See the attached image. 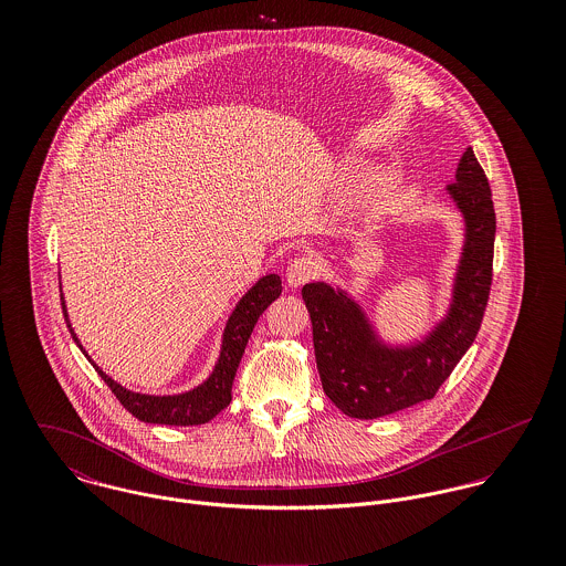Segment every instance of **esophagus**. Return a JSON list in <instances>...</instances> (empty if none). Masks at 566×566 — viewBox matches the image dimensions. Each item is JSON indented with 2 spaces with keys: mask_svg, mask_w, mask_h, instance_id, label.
<instances>
[{
  "mask_svg": "<svg viewBox=\"0 0 566 566\" xmlns=\"http://www.w3.org/2000/svg\"><path fill=\"white\" fill-rule=\"evenodd\" d=\"M316 270H318V263H316L314 256H310V254L296 256V259L287 265V272H285L287 285H290V287H301L303 283H307V281L316 274Z\"/></svg>",
  "mask_w": 566,
  "mask_h": 566,
  "instance_id": "obj_1",
  "label": "esophagus"
}]
</instances>
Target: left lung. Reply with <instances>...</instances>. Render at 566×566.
Instances as JSON below:
<instances>
[{
    "label": "left lung",
    "instance_id": "obj_1",
    "mask_svg": "<svg viewBox=\"0 0 566 566\" xmlns=\"http://www.w3.org/2000/svg\"><path fill=\"white\" fill-rule=\"evenodd\" d=\"M444 191L462 216L464 243L451 303L422 337L390 344L346 290L324 281L303 287L324 395L350 418H381L433 399L478 337L492 283L496 222L490 185L473 148H467L455 182Z\"/></svg>",
    "mask_w": 566,
    "mask_h": 566
}]
</instances>
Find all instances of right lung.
<instances>
[{"mask_svg":"<svg viewBox=\"0 0 566 566\" xmlns=\"http://www.w3.org/2000/svg\"><path fill=\"white\" fill-rule=\"evenodd\" d=\"M281 276L279 274H265L261 276L231 312L224 333H222V344H220V355L209 373V377L198 384L196 388L178 395H144V392H133L117 384L113 377H108L82 348L78 335L74 333V326L70 323L65 296L61 294L63 301V314L70 326V333L74 342L81 346L84 357L93 364L97 375L104 379V384L113 390L117 401L124 405L135 418L144 422H155V424H174V427H191V424H205L211 418H216L227 405L231 403V388L233 379L238 373V366L242 361L243 350L248 344V337L259 321V316L281 296ZM63 292V290H61Z\"/></svg>","mask_w":566,"mask_h":566,"instance_id":"add662e5","label":"right lung"}]
</instances>
